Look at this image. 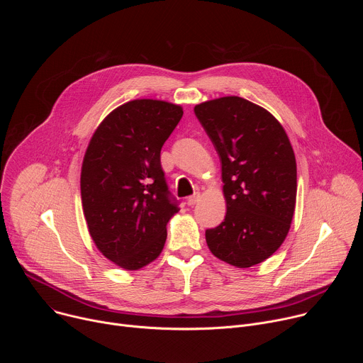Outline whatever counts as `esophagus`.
<instances>
[{
  "mask_svg": "<svg viewBox=\"0 0 363 363\" xmlns=\"http://www.w3.org/2000/svg\"><path fill=\"white\" fill-rule=\"evenodd\" d=\"M199 199H201V195L196 192V194H194V195L188 196V199H186V203L192 206V205H195V203H196Z\"/></svg>",
  "mask_w": 363,
  "mask_h": 363,
  "instance_id": "obj_1",
  "label": "esophagus"
}]
</instances>
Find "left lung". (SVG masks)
I'll use <instances>...</instances> for the list:
<instances>
[{"instance_id": "obj_1", "label": "left lung", "mask_w": 363, "mask_h": 363, "mask_svg": "<svg viewBox=\"0 0 363 363\" xmlns=\"http://www.w3.org/2000/svg\"><path fill=\"white\" fill-rule=\"evenodd\" d=\"M194 112L220 155L224 221L205 231L220 260L247 269L263 263L286 240L297 194L296 158L280 122L238 96L199 103Z\"/></svg>"}]
</instances>
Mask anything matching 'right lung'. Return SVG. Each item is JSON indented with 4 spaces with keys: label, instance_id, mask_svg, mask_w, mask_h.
I'll list each match as a JSON object with an SVG mask.
<instances>
[{
    "label": "right lung",
    "instance_id": "1",
    "mask_svg": "<svg viewBox=\"0 0 363 363\" xmlns=\"http://www.w3.org/2000/svg\"><path fill=\"white\" fill-rule=\"evenodd\" d=\"M179 105L136 99L112 111L86 149L80 191L89 234L123 270L162 252L167 224L179 211L161 167V149L179 123Z\"/></svg>",
    "mask_w": 363,
    "mask_h": 363
}]
</instances>
